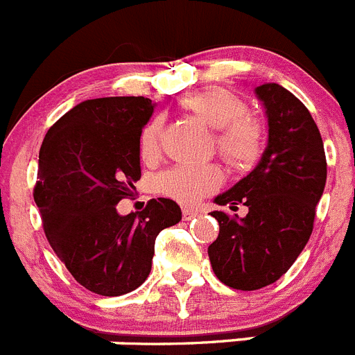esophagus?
I'll return each mask as SVG.
<instances>
[{
  "mask_svg": "<svg viewBox=\"0 0 355 355\" xmlns=\"http://www.w3.org/2000/svg\"><path fill=\"white\" fill-rule=\"evenodd\" d=\"M198 214H200L198 210H191V208H182V217H184V220H191V218L196 217Z\"/></svg>",
  "mask_w": 355,
  "mask_h": 355,
  "instance_id": "obj_1",
  "label": "esophagus"
}]
</instances>
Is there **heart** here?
<instances>
[{
    "label": "heart",
    "mask_w": 355,
    "mask_h": 355,
    "mask_svg": "<svg viewBox=\"0 0 355 355\" xmlns=\"http://www.w3.org/2000/svg\"><path fill=\"white\" fill-rule=\"evenodd\" d=\"M184 110L191 112L208 128L217 129V154L233 170L245 171L259 161L264 147L263 125L247 114V103L234 92L220 87H208L185 96L180 101ZM164 121L155 115L144 125L138 140V150L145 162L161 157ZM223 182V173L215 164L203 166H175L157 178L159 193L182 205H194L214 193Z\"/></svg>",
    "instance_id": "obj_1"
}]
</instances>
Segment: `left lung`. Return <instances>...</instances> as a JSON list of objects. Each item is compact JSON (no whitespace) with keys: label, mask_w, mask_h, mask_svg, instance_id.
<instances>
[{"label":"left lung","mask_w":355,"mask_h":355,"mask_svg":"<svg viewBox=\"0 0 355 355\" xmlns=\"http://www.w3.org/2000/svg\"><path fill=\"white\" fill-rule=\"evenodd\" d=\"M268 115V147L259 164L217 205L238 210L211 211L218 236L208 247L215 277L238 291L277 282L310 240L315 207L324 193L327 162L319 128L303 103L278 84L256 87Z\"/></svg>","instance_id":"left-lung-1"}]
</instances>
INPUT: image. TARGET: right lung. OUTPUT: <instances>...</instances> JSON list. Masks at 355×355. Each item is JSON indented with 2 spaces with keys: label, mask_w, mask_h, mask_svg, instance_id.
Returning a JSON list of instances; mask_svg holds the SVG:
<instances>
[{
  "label": "right lung",
  "mask_w": 355,
  "mask_h": 355,
  "mask_svg": "<svg viewBox=\"0 0 355 355\" xmlns=\"http://www.w3.org/2000/svg\"><path fill=\"white\" fill-rule=\"evenodd\" d=\"M154 105L144 96L82 101L47 131L33 198L54 252L80 286L122 296L147 280L155 236L180 223L166 198L119 215L140 180L138 140Z\"/></svg>",
  "instance_id": "1"
}]
</instances>
